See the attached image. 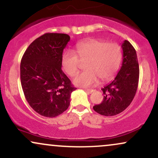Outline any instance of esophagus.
Here are the masks:
<instances>
[{
	"mask_svg": "<svg viewBox=\"0 0 158 158\" xmlns=\"http://www.w3.org/2000/svg\"><path fill=\"white\" fill-rule=\"evenodd\" d=\"M85 91H86L88 94H91L94 91V90H93V89H86V90H85Z\"/></svg>",
	"mask_w": 158,
	"mask_h": 158,
	"instance_id": "1",
	"label": "esophagus"
}]
</instances>
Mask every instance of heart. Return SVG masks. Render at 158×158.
I'll use <instances>...</instances> for the list:
<instances>
[{
  "instance_id": "obj_1",
  "label": "heart",
  "mask_w": 158,
  "mask_h": 158,
  "mask_svg": "<svg viewBox=\"0 0 158 158\" xmlns=\"http://www.w3.org/2000/svg\"><path fill=\"white\" fill-rule=\"evenodd\" d=\"M76 52L66 51L61 57V67L68 75L73 77L79 70V60H87L86 70L73 79L77 86L90 87L114 77L122 61V49L117 43H107L97 39H90L76 45Z\"/></svg>"
}]
</instances>
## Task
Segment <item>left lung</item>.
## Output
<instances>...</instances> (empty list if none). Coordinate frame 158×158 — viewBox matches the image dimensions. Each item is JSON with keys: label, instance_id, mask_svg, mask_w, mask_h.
I'll list each match as a JSON object with an SVG mask.
<instances>
[{"label": "left lung", "instance_id": "8db88e82", "mask_svg": "<svg viewBox=\"0 0 158 158\" xmlns=\"http://www.w3.org/2000/svg\"><path fill=\"white\" fill-rule=\"evenodd\" d=\"M123 62L120 70L111 82L102 90V102L93 107L101 115L110 117L117 115L131 104L137 92L139 81V64L135 49L127 40L121 45Z\"/></svg>", "mask_w": 158, "mask_h": 158}]
</instances>
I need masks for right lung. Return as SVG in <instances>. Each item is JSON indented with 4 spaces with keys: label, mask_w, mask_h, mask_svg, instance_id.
<instances>
[{
    "label": "right lung",
    "mask_w": 158,
    "mask_h": 158,
    "mask_svg": "<svg viewBox=\"0 0 158 158\" xmlns=\"http://www.w3.org/2000/svg\"><path fill=\"white\" fill-rule=\"evenodd\" d=\"M64 33H45L33 41L21 61V83L29 105L40 115L55 117L70 106L75 90L61 70V57L70 41Z\"/></svg>",
    "instance_id": "right-lung-1"
}]
</instances>
